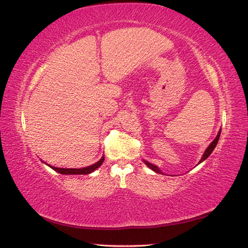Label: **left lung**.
Here are the masks:
<instances>
[{
    "label": "left lung",
    "mask_w": 248,
    "mask_h": 248,
    "mask_svg": "<svg viewBox=\"0 0 248 248\" xmlns=\"http://www.w3.org/2000/svg\"><path fill=\"white\" fill-rule=\"evenodd\" d=\"M220 131H222V129H220L219 131H218V133H217V138L214 139V140L212 141L211 144L209 145V147L207 149H205V151H204V154H203V155H202V160H200L199 162H198V164H200V163L202 162H203L205 159H207V157L212 154V151L214 150V148L215 147H217V141H218V140H219V135H220ZM145 162V164L148 166L149 168H151L152 170L154 171H155V172H157V173H162V171L159 170V167L157 166H155V165H154V164H151V163H149V162H147V161H144Z\"/></svg>",
    "instance_id": "8db88e82"
}]
</instances>
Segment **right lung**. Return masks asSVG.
I'll return each mask as SVG.
<instances>
[{
    "instance_id": "right-lung-1",
    "label": "right lung",
    "mask_w": 248,
    "mask_h": 248,
    "mask_svg": "<svg viewBox=\"0 0 248 248\" xmlns=\"http://www.w3.org/2000/svg\"><path fill=\"white\" fill-rule=\"evenodd\" d=\"M104 161V156H102L100 161H98L94 164L87 166V167H83V168H59V167H54L49 165L52 170H54L55 171L62 173V175H88V173L93 172V170H96L99 166H101V164Z\"/></svg>"
}]
</instances>
